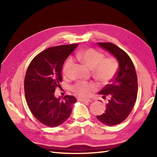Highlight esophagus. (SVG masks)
I'll use <instances>...</instances> for the list:
<instances>
[{
	"label": "esophagus",
	"mask_w": 157,
	"mask_h": 157,
	"mask_svg": "<svg viewBox=\"0 0 157 157\" xmlns=\"http://www.w3.org/2000/svg\"><path fill=\"white\" fill-rule=\"evenodd\" d=\"M78 101H80V102H89L91 101L90 100L84 99V98H78Z\"/></svg>",
	"instance_id": "34e87169"
}]
</instances>
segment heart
I'll return each instance as SVG.
<instances>
[{
	"mask_svg": "<svg viewBox=\"0 0 157 157\" xmlns=\"http://www.w3.org/2000/svg\"><path fill=\"white\" fill-rule=\"evenodd\" d=\"M75 58L79 59L90 68H92L94 78L102 84H107L115 76L118 71L119 63L114 56L105 57L102 52L94 48H89L77 52ZM73 64L72 57L66 60L63 67V74L69 75L70 68ZM97 88L94 83L78 82L71 86V90L75 94L82 98H87L92 94V92Z\"/></svg>",
	"mask_w": 157,
	"mask_h": 157,
	"instance_id": "heart-1",
	"label": "heart"
}]
</instances>
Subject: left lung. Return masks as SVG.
I'll return each instance as SVG.
<instances>
[{
    "mask_svg": "<svg viewBox=\"0 0 157 157\" xmlns=\"http://www.w3.org/2000/svg\"><path fill=\"white\" fill-rule=\"evenodd\" d=\"M98 44L114 55L119 65L111 84L99 92L103 98L109 99L105 113L96 116L104 124L113 126L124 121L134 107L137 98V75L132 59L123 50L111 42H98Z\"/></svg>",
    "mask_w": 157,
    "mask_h": 157,
    "instance_id": "1",
    "label": "left lung"
}]
</instances>
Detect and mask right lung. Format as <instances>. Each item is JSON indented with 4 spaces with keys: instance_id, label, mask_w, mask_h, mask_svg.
I'll list each match as a JSON object with an SVG mask.
<instances>
[{
    "instance_id": "add662e5",
    "label": "right lung",
    "mask_w": 157,
    "mask_h": 157,
    "mask_svg": "<svg viewBox=\"0 0 157 157\" xmlns=\"http://www.w3.org/2000/svg\"><path fill=\"white\" fill-rule=\"evenodd\" d=\"M78 46L60 45L46 49L32 60L27 69L24 79L26 102L32 115L45 125L58 126L71 115L76 98L69 95L56 98L54 92L62 82L63 63Z\"/></svg>"
}]
</instances>
